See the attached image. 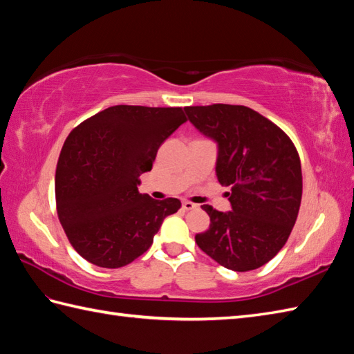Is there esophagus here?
Wrapping results in <instances>:
<instances>
[{
    "label": "esophagus",
    "instance_id": "esophagus-1",
    "mask_svg": "<svg viewBox=\"0 0 354 354\" xmlns=\"http://www.w3.org/2000/svg\"><path fill=\"white\" fill-rule=\"evenodd\" d=\"M183 208L187 209V212H189V209H196L198 205L193 204V202H190V201H184V202H183Z\"/></svg>",
    "mask_w": 354,
    "mask_h": 354
}]
</instances>
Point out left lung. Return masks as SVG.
I'll return each instance as SVG.
<instances>
[{
  "mask_svg": "<svg viewBox=\"0 0 354 354\" xmlns=\"http://www.w3.org/2000/svg\"><path fill=\"white\" fill-rule=\"evenodd\" d=\"M217 142L216 175L231 187V212L204 205L209 228L198 246L223 268L246 272L274 259L288 242L303 194L301 161L292 140L270 120L242 104L184 108Z\"/></svg>",
  "mask_w": 354,
  "mask_h": 354,
  "instance_id": "left-lung-1",
  "label": "left lung"
}]
</instances>
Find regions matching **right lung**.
Returning <instances> with one entry per match:
<instances>
[{"label":"right lung","mask_w":354,"mask_h":354,"mask_svg":"<svg viewBox=\"0 0 354 354\" xmlns=\"http://www.w3.org/2000/svg\"><path fill=\"white\" fill-rule=\"evenodd\" d=\"M187 122L183 108L117 104L70 132L56 167V208L71 246L100 268L129 265L153 243L176 198L138 192L158 149Z\"/></svg>","instance_id":"right-lung-1"}]
</instances>
